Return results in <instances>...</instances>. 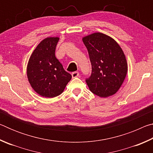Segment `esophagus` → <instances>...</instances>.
I'll list each match as a JSON object with an SVG mask.
<instances>
[{"label":"esophagus","mask_w":153,"mask_h":153,"mask_svg":"<svg viewBox=\"0 0 153 153\" xmlns=\"http://www.w3.org/2000/svg\"><path fill=\"white\" fill-rule=\"evenodd\" d=\"M71 76H72V77H73V78H74V77H78L79 76V73L78 71H74V72H73V73L71 74Z\"/></svg>","instance_id":"esophagus-1"}]
</instances>
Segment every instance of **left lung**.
Wrapping results in <instances>:
<instances>
[{"mask_svg":"<svg viewBox=\"0 0 153 153\" xmlns=\"http://www.w3.org/2000/svg\"><path fill=\"white\" fill-rule=\"evenodd\" d=\"M88 51L92 74L86 80L90 91L100 97L115 94L128 73L122 48L111 36L95 32L82 38Z\"/></svg>","mask_w":153,"mask_h":153,"instance_id":"left-lung-1","label":"left lung"}]
</instances>
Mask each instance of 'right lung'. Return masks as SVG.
I'll return each instance as SVG.
<instances>
[{
    "instance_id": "right-lung-1",
    "label": "right lung",
    "mask_w": 153,
    "mask_h": 153,
    "mask_svg": "<svg viewBox=\"0 0 153 153\" xmlns=\"http://www.w3.org/2000/svg\"><path fill=\"white\" fill-rule=\"evenodd\" d=\"M59 37L42 40L33 50L27 65V76L33 90L45 98L60 95L71 79L55 56Z\"/></svg>"
}]
</instances>
